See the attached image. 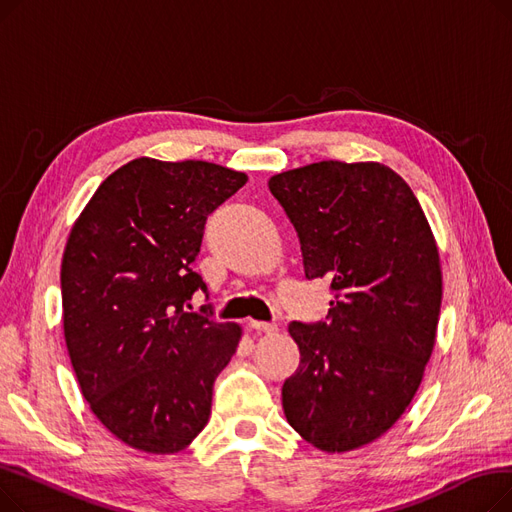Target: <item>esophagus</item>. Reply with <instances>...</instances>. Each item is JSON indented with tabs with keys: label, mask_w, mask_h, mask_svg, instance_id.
I'll use <instances>...</instances> for the list:
<instances>
[{
	"label": "esophagus",
	"mask_w": 512,
	"mask_h": 512,
	"mask_svg": "<svg viewBox=\"0 0 512 512\" xmlns=\"http://www.w3.org/2000/svg\"><path fill=\"white\" fill-rule=\"evenodd\" d=\"M249 328H251V330H257V332H265V334L278 332V326H276V324H267V321H255V319L249 321Z\"/></svg>",
	"instance_id": "34e87169"
}]
</instances>
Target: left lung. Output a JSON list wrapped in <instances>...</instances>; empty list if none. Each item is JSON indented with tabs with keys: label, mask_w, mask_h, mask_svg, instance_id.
Wrapping results in <instances>:
<instances>
[{
	"label": "left lung",
	"mask_w": 512,
	"mask_h": 512,
	"mask_svg": "<svg viewBox=\"0 0 512 512\" xmlns=\"http://www.w3.org/2000/svg\"><path fill=\"white\" fill-rule=\"evenodd\" d=\"M267 186L299 234L305 276L334 292L326 321L288 326L301 363L282 386L284 415L319 450H357L407 411L432 357L436 238L411 186L378 161H317Z\"/></svg>",
	"instance_id": "1"
}]
</instances>
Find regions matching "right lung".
<instances>
[{"instance_id":"add662e5","label":"right lung","mask_w":512,"mask_h":512,"mask_svg":"<svg viewBox=\"0 0 512 512\" xmlns=\"http://www.w3.org/2000/svg\"><path fill=\"white\" fill-rule=\"evenodd\" d=\"M247 182L209 161L139 157L107 176L62 257V319L76 380L110 432L151 454L191 444L240 326L184 307L207 215Z\"/></svg>"}]
</instances>
